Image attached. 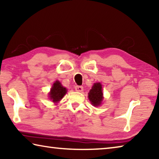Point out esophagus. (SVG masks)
Segmentation results:
<instances>
[{
    "instance_id": "esophagus-1",
    "label": "esophagus",
    "mask_w": 159,
    "mask_h": 159,
    "mask_svg": "<svg viewBox=\"0 0 159 159\" xmlns=\"http://www.w3.org/2000/svg\"><path fill=\"white\" fill-rule=\"evenodd\" d=\"M75 90H76V91H77V92H82V91L83 90V87H82V86H75Z\"/></svg>"
}]
</instances>
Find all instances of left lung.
Wrapping results in <instances>:
<instances>
[{"label":"left lung","mask_w":159,"mask_h":159,"mask_svg":"<svg viewBox=\"0 0 159 159\" xmlns=\"http://www.w3.org/2000/svg\"><path fill=\"white\" fill-rule=\"evenodd\" d=\"M88 98L91 104L95 107H98L102 104L103 100V93L100 83H94L92 88L88 93Z\"/></svg>","instance_id":"left-lung-1"}]
</instances>
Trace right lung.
<instances>
[{"instance_id":"add662e5","label":"right lung","mask_w":159,"mask_h":159,"mask_svg":"<svg viewBox=\"0 0 159 159\" xmlns=\"http://www.w3.org/2000/svg\"><path fill=\"white\" fill-rule=\"evenodd\" d=\"M66 92V88L63 87L59 80H56L53 83L52 88L50 89V92L48 95H49V98L52 102L57 103L63 98V97L65 95Z\"/></svg>"}]
</instances>
